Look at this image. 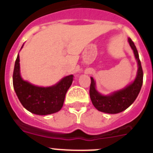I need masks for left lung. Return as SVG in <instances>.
<instances>
[{"label": "left lung", "mask_w": 153, "mask_h": 153, "mask_svg": "<svg viewBox=\"0 0 153 153\" xmlns=\"http://www.w3.org/2000/svg\"><path fill=\"white\" fill-rule=\"evenodd\" d=\"M128 41L134 52L135 57L138 63L137 75L136 79L131 84L126 86L123 90L114 92L110 95L104 96L96 90L95 81L93 77H90L91 83L90 87V97L93 106L99 111L109 114L121 113L132 105L140 93L143 85V71L139 57V53L134 43L130 38L128 39Z\"/></svg>", "instance_id": "obj_1"}]
</instances>
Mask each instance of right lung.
I'll list each match as a JSON object with an SVG mask.
<instances>
[{
  "instance_id": "obj_1",
  "label": "right lung",
  "mask_w": 153,
  "mask_h": 153,
  "mask_svg": "<svg viewBox=\"0 0 153 153\" xmlns=\"http://www.w3.org/2000/svg\"><path fill=\"white\" fill-rule=\"evenodd\" d=\"M73 80L74 75H69L56 85L49 87L31 84L21 77L19 53L17 55L13 74V89L23 106L30 113L44 116L60 111Z\"/></svg>"
}]
</instances>
